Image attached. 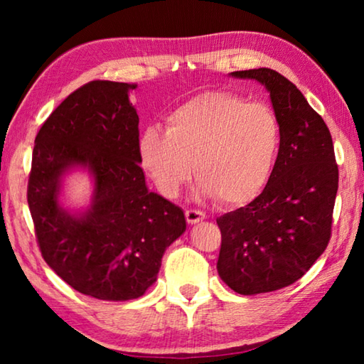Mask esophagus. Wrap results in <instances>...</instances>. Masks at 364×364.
<instances>
[{
    "label": "esophagus",
    "instance_id": "esophagus-1",
    "mask_svg": "<svg viewBox=\"0 0 364 364\" xmlns=\"http://www.w3.org/2000/svg\"><path fill=\"white\" fill-rule=\"evenodd\" d=\"M184 215H186V221L189 225H196L205 218V213L200 210H196V208H189V210L184 212Z\"/></svg>",
    "mask_w": 364,
    "mask_h": 364
}]
</instances>
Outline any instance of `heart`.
Masks as SVG:
<instances>
[{"instance_id": "heart-1", "label": "heart", "mask_w": 364, "mask_h": 364, "mask_svg": "<svg viewBox=\"0 0 364 364\" xmlns=\"http://www.w3.org/2000/svg\"><path fill=\"white\" fill-rule=\"evenodd\" d=\"M281 151V123L263 102L228 91H207L165 117V132L147 127L138 154L156 188L175 197L194 173L199 189L228 205L262 193Z\"/></svg>"}]
</instances>
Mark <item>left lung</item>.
<instances>
[{
    "instance_id": "1",
    "label": "left lung",
    "mask_w": 364,
    "mask_h": 364,
    "mask_svg": "<svg viewBox=\"0 0 364 364\" xmlns=\"http://www.w3.org/2000/svg\"><path fill=\"white\" fill-rule=\"evenodd\" d=\"M267 86L281 123L273 176L254 200L217 218L218 274L234 292H273L300 279L328 247L338 168L323 117L273 69L232 72Z\"/></svg>"
}]
</instances>
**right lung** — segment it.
Here are the masks:
<instances>
[{"label": "right lung", "mask_w": 364, "mask_h": 364, "mask_svg": "<svg viewBox=\"0 0 364 364\" xmlns=\"http://www.w3.org/2000/svg\"><path fill=\"white\" fill-rule=\"evenodd\" d=\"M134 83L93 80L54 109L35 138L27 202L45 262L60 279L100 300H132L157 279L165 249L186 230L184 213L147 191L139 167ZM88 166L94 204L83 215L57 202L65 169Z\"/></svg>", "instance_id": "1"}]
</instances>
